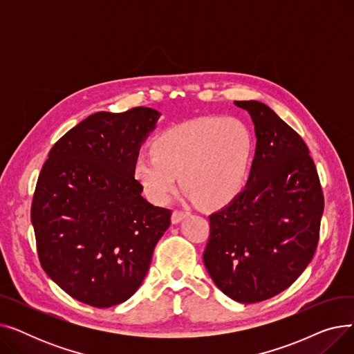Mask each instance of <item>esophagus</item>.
Returning <instances> with one entry per match:
<instances>
[{
	"mask_svg": "<svg viewBox=\"0 0 354 354\" xmlns=\"http://www.w3.org/2000/svg\"><path fill=\"white\" fill-rule=\"evenodd\" d=\"M189 215V212H187V211H179V209H176V211H174L172 212V224H179L180 221H183L185 218H187Z\"/></svg>",
	"mask_w": 354,
	"mask_h": 354,
	"instance_id": "obj_1",
	"label": "esophagus"
}]
</instances>
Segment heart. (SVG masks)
Wrapping results in <instances>:
<instances>
[{
	"label": "heart",
	"instance_id": "heart-1",
	"mask_svg": "<svg viewBox=\"0 0 354 354\" xmlns=\"http://www.w3.org/2000/svg\"><path fill=\"white\" fill-rule=\"evenodd\" d=\"M153 151L139 153L132 167L147 201L165 205L180 174L183 196L214 209L228 205L247 187L254 138L241 120L201 118L163 130Z\"/></svg>",
	"mask_w": 354,
	"mask_h": 354
}]
</instances>
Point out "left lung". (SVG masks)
I'll return each mask as SVG.
<instances>
[{
    "instance_id": "obj_1",
    "label": "left lung",
    "mask_w": 354,
    "mask_h": 354,
    "mask_svg": "<svg viewBox=\"0 0 354 354\" xmlns=\"http://www.w3.org/2000/svg\"><path fill=\"white\" fill-rule=\"evenodd\" d=\"M255 129L247 187L209 215L205 264L230 299L252 304L288 288L317 248L324 196L308 147L267 104L234 102Z\"/></svg>"
}]
</instances>
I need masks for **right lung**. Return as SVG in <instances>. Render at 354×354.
Returning a JSON list of instances; mask_svg holds the SVG:
<instances>
[{
    "instance_id": "obj_1",
    "label": "right lung",
    "mask_w": 354,
    "mask_h": 354,
    "mask_svg": "<svg viewBox=\"0 0 354 354\" xmlns=\"http://www.w3.org/2000/svg\"><path fill=\"white\" fill-rule=\"evenodd\" d=\"M160 113L99 111L48 153L32 198L31 224L43 270L73 299L97 308L132 297L171 211L149 203L132 175Z\"/></svg>"
}]
</instances>
